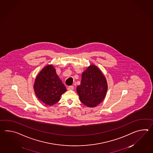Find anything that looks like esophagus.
Returning <instances> with one entry per match:
<instances>
[{
	"mask_svg": "<svg viewBox=\"0 0 153 153\" xmlns=\"http://www.w3.org/2000/svg\"><path fill=\"white\" fill-rule=\"evenodd\" d=\"M68 90H73V89H74V86H72V85L68 86Z\"/></svg>",
	"mask_w": 153,
	"mask_h": 153,
	"instance_id": "34e87169",
	"label": "esophagus"
}]
</instances>
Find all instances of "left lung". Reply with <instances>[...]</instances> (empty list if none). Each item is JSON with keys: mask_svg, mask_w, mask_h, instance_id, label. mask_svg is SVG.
I'll use <instances>...</instances> for the list:
<instances>
[{"mask_svg": "<svg viewBox=\"0 0 153 153\" xmlns=\"http://www.w3.org/2000/svg\"><path fill=\"white\" fill-rule=\"evenodd\" d=\"M76 89L81 102L85 105L93 108L101 103L105 98L108 84L99 68L91 65L82 73L81 85Z\"/></svg>", "mask_w": 153, "mask_h": 153, "instance_id": "1", "label": "left lung"}]
</instances>
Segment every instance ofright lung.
I'll use <instances>...</instances> for the list:
<instances>
[{
  "label": "right lung",
  "instance_id": "obj_1",
  "mask_svg": "<svg viewBox=\"0 0 153 153\" xmlns=\"http://www.w3.org/2000/svg\"><path fill=\"white\" fill-rule=\"evenodd\" d=\"M35 94L47 105L58 102L66 88L58 77L52 65L45 66L36 77L34 84Z\"/></svg>",
  "mask_w": 153,
  "mask_h": 153
}]
</instances>
